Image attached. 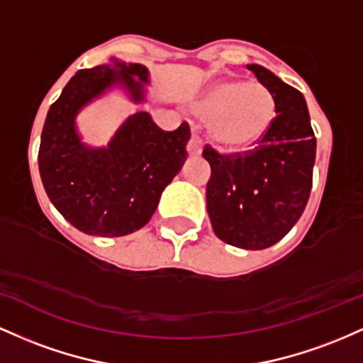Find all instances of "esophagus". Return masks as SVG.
<instances>
[{"mask_svg":"<svg viewBox=\"0 0 363 363\" xmlns=\"http://www.w3.org/2000/svg\"><path fill=\"white\" fill-rule=\"evenodd\" d=\"M202 147H203L202 138L199 135H195V133H192V137H190V140H189L190 156H199V154L202 152Z\"/></svg>","mask_w":363,"mask_h":363,"instance_id":"34e87169","label":"esophagus"}]
</instances>
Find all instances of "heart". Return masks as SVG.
Here are the masks:
<instances>
[{"label":"heart","mask_w":363,"mask_h":363,"mask_svg":"<svg viewBox=\"0 0 363 363\" xmlns=\"http://www.w3.org/2000/svg\"><path fill=\"white\" fill-rule=\"evenodd\" d=\"M207 121L209 135L223 149L242 150L259 144L272 127L276 101L266 85L242 80L214 84L194 104Z\"/></svg>","instance_id":"b5f03b06"}]
</instances>
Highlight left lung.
Wrapping results in <instances>:
<instances>
[{
  "label": "left lung",
  "mask_w": 363,
  "mask_h": 363,
  "mask_svg": "<svg viewBox=\"0 0 363 363\" xmlns=\"http://www.w3.org/2000/svg\"><path fill=\"white\" fill-rule=\"evenodd\" d=\"M276 101L266 137L245 152L221 154L209 144L206 201L216 236L228 245L262 250L295 226L307 206L315 161V135L302 92L260 67L247 65Z\"/></svg>",
  "instance_id": "obj_1"
}]
</instances>
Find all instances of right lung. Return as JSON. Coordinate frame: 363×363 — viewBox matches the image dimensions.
I'll list each match as a JSON object with an SVG mask.
<instances>
[{
    "instance_id": "add662e5",
    "label": "right lung",
    "mask_w": 363,
    "mask_h": 363,
    "mask_svg": "<svg viewBox=\"0 0 363 363\" xmlns=\"http://www.w3.org/2000/svg\"><path fill=\"white\" fill-rule=\"evenodd\" d=\"M147 82L144 65L115 60V68L99 65L77 72L48 111L39 147L40 180L52 206L82 233L123 236L147 225L162 190L186 160L189 123L164 132L145 111L130 116L108 147L92 149L80 140L75 116L85 104L115 84L142 103V84Z\"/></svg>"
}]
</instances>
